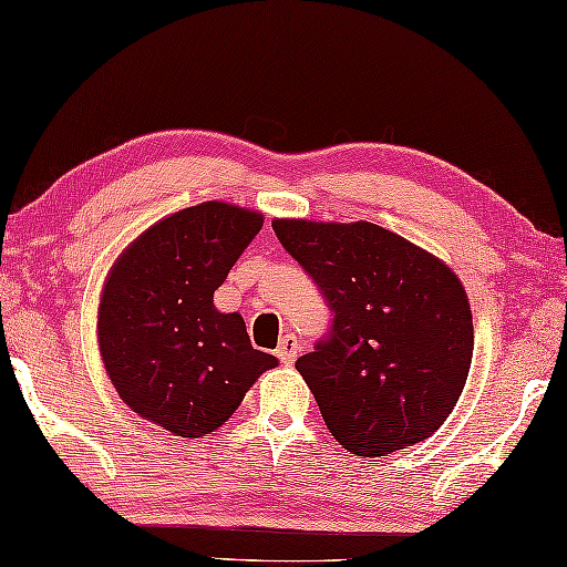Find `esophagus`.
<instances>
[{"label": "esophagus", "mask_w": 567, "mask_h": 567, "mask_svg": "<svg viewBox=\"0 0 567 567\" xmlns=\"http://www.w3.org/2000/svg\"><path fill=\"white\" fill-rule=\"evenodd\" d=\"M297 353H299L297 337L295 334H285L280 339V347H277V359H280L285 365H290V363H295Z\"/></svg>", "instance_id": "1"}]
</instances>
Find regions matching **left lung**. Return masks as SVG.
<instances>
[{"label": "left lung", "instance_id": "obj_1", "mask_svg": "<svg viewBox=\"0 0 567 567\" xmlns=\"http://www.w3.org/2000/svg\"><path fill=\"white\" fill-rule=\"evenodd\" d=\"M272 230L334 315L329 334L295 363L331 435L359 457L427 440L457 405L472 365L460 277L369 220L275 218Z\"/></svg>", "mask_w": 567, "mask_h": 567}]
</instances>
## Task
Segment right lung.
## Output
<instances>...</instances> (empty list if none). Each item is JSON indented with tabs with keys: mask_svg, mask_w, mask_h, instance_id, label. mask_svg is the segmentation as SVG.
<instances>
[{
	"mask_svg": "<svg viewBox=\"0 0 567 567\" xmlns=\"http://www.w3.org/2000/svg\"><path fill=\"white\" fill-rule=\"evenodd\" d=\"M262 228L258 210L204 202L162 218L120 255L97 309L105 371L125 405L176 437H202L236 413L277 359L252 349L214 292Z\"/></svg>",
	"mask_w": 567,
	"mask_h": 567,
	"instance_id": "add662e5",
	"label": "right lung"
}]
</instances>
